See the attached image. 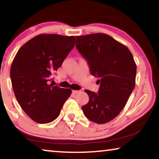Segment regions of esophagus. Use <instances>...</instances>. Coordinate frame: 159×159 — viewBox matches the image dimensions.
<instances>
[{"mask_svg": "<svg viewBox=\"0 0 159 159\" xmlns=\"http://www.w3.org/2000/svg\"><path fill=\"white\" fill-rule=\"evenodd\" d=\"M79 93H80L79 90H73V91H72V93H73L74 95H76V94Z\"/></svg>", "mask_w": 159, "mask_h": 159, "instance_id": "esophagus-1", "label": "esophagus"}]
</instances>
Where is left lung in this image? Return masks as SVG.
I'll use <instances>...</instances> for the list:
<instances>
[{
    "label": "left lung",
    "mask_w": 159,
    "mask_h": 159,
    "mask_svg": "<svg viewBox=\"0 0 159 159\" xmlns=\"http://www.w3.org/2000/svg\"><path fill=\"white\" fill-rule=\"evenodd\" d=\"M76 47L98 78V93L85 90L89 102L82 107L91 121L103 124L111 121L124 108L135 85L136 64L124 45L105 34L76 36Z\"/></svg>",
    "instance_id": "obj_1"
}]
</instances>
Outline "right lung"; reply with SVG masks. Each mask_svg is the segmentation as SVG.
<instances>
[{"instance_id": "add662e5", "label": "right lung", "mask_w": 159, "mask_h": 159, "mask_svg": "<svg viewBox=\"0 0 159 159\" xmlns=\"http://www.w3.org/2000/svg\"><path fill=\"white\" fill-rule=\"evenodd\" d=\"M74 45V36L40 34L16 54L10 69L13 90L20 107L35 122L45 124L55 120L71 95L69 88L50 82Z\"/></svg>"}]
</instances>
